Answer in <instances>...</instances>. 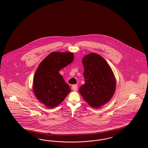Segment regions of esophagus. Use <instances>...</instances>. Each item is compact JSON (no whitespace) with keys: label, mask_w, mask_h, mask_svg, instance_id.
Listing matches in <instances>:
<instances>
[{"label":"esophagus","mask_w":148,"mask_h":148,"mask_svg":"<svg viewBox=\"0 0 148 148\" xmlns=\"http://www.w3.org/2000/svg\"><path fill=\"white\" fill-rule=\"evenodd\" d=\"M71 89L74 90V91H77V84L73 85L71 86Z\"/></svg>","instance_id":"obj_1"}]
</instances>
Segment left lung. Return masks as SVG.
Returning a JSON list of instances; mask_svg holds the SVG:
<instances>
[{
    "mask_svg": "<svg viewBox=\"0 0 148 148\" xmlns=\"http://www.w3.org/2000/svg\"><path fill=\"white\" fill-rule=\"evenodd\" d=\"M85 84L79 92L90 106L99 108L112 98L116 81L113 71L102 56L90 53L83 58Z\"/></svg>",
    "mask_w": 148,
    "mask_h": 148,
    "instance_id": "8db88e82",
    "label": "left lung"
}]
</instances>
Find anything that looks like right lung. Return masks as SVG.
<instances>
[{
	"mask_svg": "<svg viewBox=\"0 0 148 148\" xmlns=\"http://www.w3.org/2000/svg\"><path fill=\"white\" fill-rule=\"evenodd\" d=\"M73 59L72 53L53 52L39 64L34 77L33 91L37 99L47 107H56L71 92L69 85L59 71Z\"/></svg>",
	"mask_w": 148,
	"mask_h": 148,
	"instance_id": "1",
	"label": "right lung"
}]
</instances>
